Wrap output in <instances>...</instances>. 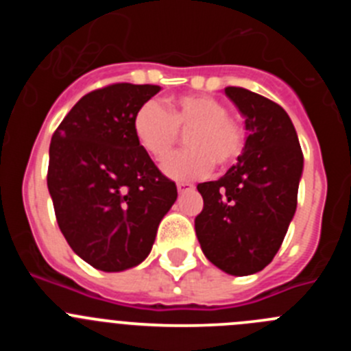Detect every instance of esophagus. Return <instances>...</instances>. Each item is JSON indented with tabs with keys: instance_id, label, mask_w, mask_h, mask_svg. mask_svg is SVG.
<instances>
[{
	"instance_id": "34e87169",
	"label": "esophagus",
	"mask_w": 351,
	"mask_h": 351,
	"mask_svg": "<svg viewBox=\"0 0 351 351\" xmlns=\"http://www.w3.org/2000/svg\"><path fill=\"white\" fill-rule=\"evenodd\" d=\"M178 190L181 191H191V190H195V186L191 184V182H178Z\"/></svg>"
}]
</instances>
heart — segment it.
<instances>
[{
  "mask_svg": "<svg viewBox=\"0 0 351 351\" xmlns=\"http://www.w3.org/2000/svg\"><path fill=\"white\" fill-rule=\"evenodd\" d=\"M179 132H188L184 137L188 149L163 163V172L176 181L202 178L213 163L226 169L243 153V130L228 117L225 105L210 96H173L167 100L165 108L147 101L133 116V135L154 161L169 156L178 144Z\"/></svg>",
  "mask_w": 351,
  "mask_h": 351,
  "instance_id": "heart-1",
  "label": "heart"
}]
</instances>
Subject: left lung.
Returning <instances> with one entry per match:
<instances>
[{
	"label": "left lung",
	"mask_w": 351,
	"mask_h": 351,
	"mask_svg": "<svg viewBox=\"0 0 351 351\" xmlns=\"http://www.w3.org/2000/svg\"><path fill=\"white\" fill-rule=\"evenodd\" d=\"M244 117L246 142L237 163L218 181L197 186L204 209L195 232L210 263L250 276L272 262L297 209L304 156L283 108L244 88H225Z\"/></svg>",
	"instance_id": "obj_1"
}]
</instances>
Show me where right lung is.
I'll return each mask as SVG.
<instances>
[{"mask_svg": "<svg viewBox=\"0 0 351 351\" xmlns=\"http://www.w3.org/2000/svg\"><path fill=\"white\" fill-rule=\"evenodd\" d=\"M160 86L112 84L82 96L52 135L47 186L66 243L98 271L144 262L178 198L133 135V116Z\"/></svg>", "mask_w": 351, "mask_h": 351, "instance_id": "add662e5", "label": "right lung"}]
</instances>
